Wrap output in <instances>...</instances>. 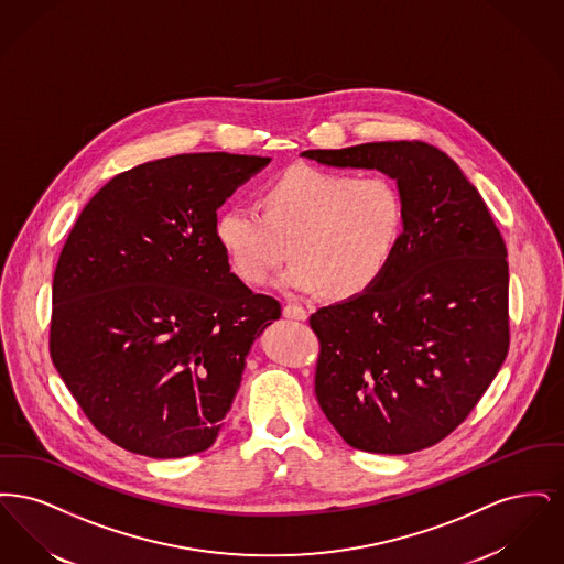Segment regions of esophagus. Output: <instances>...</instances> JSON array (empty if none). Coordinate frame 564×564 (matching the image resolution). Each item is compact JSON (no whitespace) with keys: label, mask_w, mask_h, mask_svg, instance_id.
Listing matches in <instances>:
<instances>
[{"label":"esophagus","mask_w":564,"mask_h":564,"mask_svg":"<svg viewBox=\"0 0 564 564\" xmlns=\"http://www.w3.org/2000/svg\"><path fill=\"white\" fill-rule=\"evenodd\" d=\"M283 315H285L288 319H297V322H306V319H308L306 308H302V306H297V304H285V306H283Z\"/></svg>","instance_id":"34e87169"}]
</instances>
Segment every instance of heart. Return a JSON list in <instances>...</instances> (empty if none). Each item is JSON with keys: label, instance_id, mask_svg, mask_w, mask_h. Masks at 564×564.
I'll use <instances>...</instances> for the list:
<instances>
[{"label": "heart", "instance_id": "obj_1", "mask_svg": "<svg viewBox=\"0 0 564 564\" xmlns=\"http://www.w3.org/2000/svg\"><path fill=\"white\" fill-rule=\"evenodd\" d=\"M403 226L402 192L389 177L295 164L264 186L262 209H221L215 239L245 283H264L290 242L294 262L276 279L283 292L355 297L391 267Z\"/></svg>", "mask_w": 564, "mask_h": 564}]
</instances>
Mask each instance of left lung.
Listing matches in <instances>:
<instances>
[{
  "label": "left lung",
  "mask_w": 564,
  "mask_h": 564,
  "mask_svg": "<svg viewBox=\"0 0 564 564\" xmlns=\"http://www.w3.org/2000/svg\"><path fill=\"white\" fill-rule=\"evenodd\" d=\"M327 166L398 182L405 226L372 290L311 315L315 395L343 440L366 453L430 448L467 419L510 349L508 249L480 192L423 141L306 150Z\"/></svg>",
  "instance_id": "1"
}]
</instances>
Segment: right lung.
Listing matches in <instances>:
<instances>
[{"instance_id":"1","label":"right lung","mask_w":564,"mask_h":564,"mask_svg":"<svg viewBox=\"0 0 564 564\" xmlns=\"http://www.w3.org/2000/svg\"><path fill=\"white\" fill-rule=\"evenodd\" d=\"M270 159L180 154L116 175L56 262L51 357L86 419L134 455L207 451L281 304L230 272L217 209Z\"/></svg>"}]
</instances>
